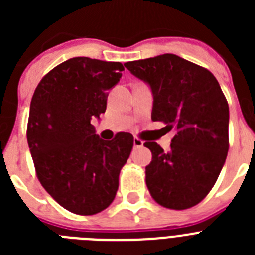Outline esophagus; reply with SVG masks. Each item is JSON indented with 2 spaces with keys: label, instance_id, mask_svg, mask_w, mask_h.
Listing matches in <instances>:
<instances>
[{
  "label": "esophagus",
  "instance_id": "obj_1",
  "mask_svg": "<svg viewBox=\"0 0 255 255\" xmlns=\"http://www.w3.org/2000/svg\"><path fill=\"white\" fill-rule=\"evenodd\" d=\"M143 141L138 138H134V148H141L143 147Z\"/></svg>",
  "mask_w": 255,
  "mask_h": 255
}]
</instances>
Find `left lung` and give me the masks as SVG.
<instances>
[{"mask_svg": "<svg viewBox=\"0 0 255 255\" xmlns=\"http://www.w3.org/2000/svg\"><path fill=\"white\" fill-rule=\"evenodd\" d=\"M149 85L152 120L175 130L170 150L154 141L145 182L153 199L171 209H186L206 198L229 150V105L211 71L172 53L126 62Z\"/></svg>", "mask_w": 255, "mask_h": 255, "instance_id": "left-lung-1", "label": "left lung"}]
</instances>
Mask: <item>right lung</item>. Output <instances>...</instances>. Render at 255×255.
I'll return each instance as SVG.
<instances>
[{"instance_id":"obj_1","label":"right lung","mask_w":255,"mask_h":255,"mask_svg":"<svg viewBox=\"0 0 255 255\" xmlns=\"http://www.w3.org/2000/svg\"><path fill=\"white\" fill-rule=\"evenodd\" d=\"M123 70L121 62L70 58L40 80L31 98L26 138L37 176L76 215H96L112 203L132 149L131 134L102 140L91 124L105 114L108 91Z\"/></svg>"}]
</instances>
